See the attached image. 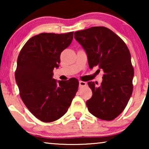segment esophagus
Masks as SVG:
<instances>
[{
	"label": "esophagus",
	"instance_id": "esophagus-1",
	"mask_svg": "<svg viewBox=\"0 0 149 149\" xmlns=\"http://www.w3.org/2000/svg\"><path fill=\"white\" fill-rule=\"evenodd\" d=\"M86 85H87V83L85 82V81H79V86L80 87H84Z\"/></svg>",
	"mask_w": 149,
	"mask_h": 149
}]
</instances>
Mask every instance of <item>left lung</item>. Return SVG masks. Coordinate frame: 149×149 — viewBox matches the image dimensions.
Masks as SVG:
<instances>
[{"label": "left lung", "instance_id": "left-lung-1", "mask_svg": "<svg viewBox=\"0 0 149 149\" xmlns=\"http://www.w3.org/2000/svg\"><path fill=\"white\" fill-rule=\"evenodd\" d=\"M74 38L87 53L89 68L98 66L104 72L100 85L88 82L93 95L87 109L98 119L112 121L123 111L133 91L130 51L119 36L103 26L75 32Z\"/></svg>", "mask_w": 149, "mask_h": 149}]
</instances>
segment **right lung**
<instances>
[{
    "instance_id": "1",
    "label": "right lung",
    "mask_w": 149,
    "mask_h": 149,
    "mask_svg": "<svg viewBox=\"0 0 149 149\" xmlns=\"http://www.w3.org/2000/svg\"><path fill=\"white\" fill-rule=\"evenodd\" d=\"M73 33H41L30 38L20 51L15 77L20 97L32 115L45 123L56 121L68 111L78 91L79 81L57 82L53 78L60 54L70 45Z\"/></svg>"
}]
</instances>
